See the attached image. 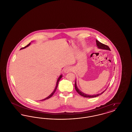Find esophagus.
<instances>
[{
    "label": "esophagus",
    "instance_id": "esophagus-1",
    "mask_svg": "<svg viewBox=\"0 0 132 132\" xmlns=\"http://www.w3.org/2000/svg\"><path fill=\"white\" fill-rule=\"evenodd\" d=\"M72 71V68L71 67H67L64 69V73H68L69 72Z\"/></svg>",
    "mask_w": 132,
    "mask_h": 132
}]
</instances>
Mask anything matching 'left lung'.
Segmentation results:
<instances>
[{"instance_id": "left-lung-1", "label": "left lung", "mask_w": 132, "mask_h": 132, "mask_svg": "<svg viewBox=\"0 0 132 132\" xmlns=\"http://www.w3.org/2000/svg\"><path fill=\"white\" fill-rule=\"evenodd\" d=\"M96 45L98 47V48H100V49H102V50H110V48L108 46H107L105 44H103L102 43H101V42H100L99 41H98L97 40H96ZM75 88L76 90L77 91V92L80 94L82 96H84L85 97H89V98H92V97H97L98 96V95H100L101 94H102L104 92L105 90L106 89H105L104 91H103V92L101 93V94H94V95H88V94H85L84 93H83L82 92H81V90H80L78 88L77 86V84H76V80L75 83Z\"/></svg>"}]
</instances>
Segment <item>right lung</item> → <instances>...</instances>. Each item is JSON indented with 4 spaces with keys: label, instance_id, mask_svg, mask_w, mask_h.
Returning a JSON list of instances; mask_svg holds the SVG:
<instances>
[{
    "label": "right lung",
    "instance_id": "add662e5",
    "mask_svg": "<svg viewBox=\"0 0 132 132\" xmlns=\"http://www.w3.org/2000/svg\"><path fill=\"white\" fill-rule=\"evenodd\" d=\"M30 44H31V43H30L29 44H28L27 46H26L25 47H23V48H21V50H22V49H24V48H25L26 47H28V46H29L30 45ZM62 77V75H61L60 76H59V77L58 78V79H57V81L56 82V87H55V89H54V90H53V92L51 94L48 96H47L46 98H44V100H41L40 101H44V100H47V99H48V98H50L53 95V94H54V93L55 92V91L56 90V89L57 88V86H58V82H59V81H60V80L61 79V78Z\"/></svg>",
    "mask_w": 132,
    "mask_h": 132
}]
</instances>
